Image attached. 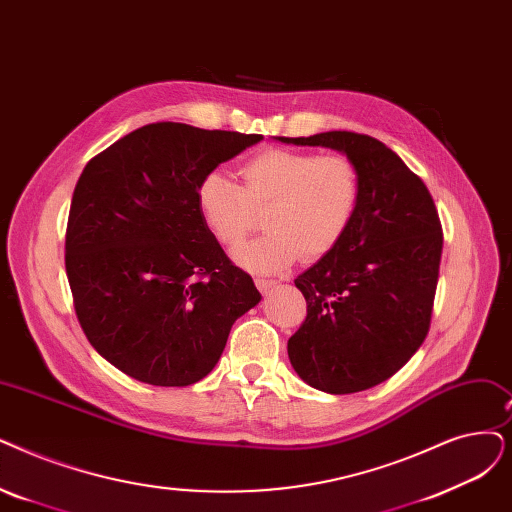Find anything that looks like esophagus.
Segmentation results:
<instances>
[{
  "label": "esophagus",
  "instance_id": "34e87169",
  "mask_svg": "<svg viewBox=\"0 0 512 512\" xmlns=\"http://www.w3.org/2000/svg\"><path fill=\"white\" fill-rule=\"evenodd\" d=\"M255 284H257V288H259L261 293H270L278 282L272 280V278H255Z\"/></svg>",
  "mask_w": 512,
  "mask_h": 512
}]
</instances>
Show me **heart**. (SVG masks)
<instances>
[{"label": "heart", "mask_w": 512, "mask_h": 512, "mask_svg": "<svg viewBox=\"0 0 512 512\" xmlns=\"http://www.w3.org/2000/svg\"><path fill=\"white\" fill-rule=\"evenodd\" d=\"M242 186L209 171L196 188L203 224L232 249L265 213L270 232L234 251L236 263L257 274L282 272L301 255L318 259L345 236L360 201V173L345 154L268 148L240 169Z\"/></svg>", "instance_id": "obj_1"}]
</instances>
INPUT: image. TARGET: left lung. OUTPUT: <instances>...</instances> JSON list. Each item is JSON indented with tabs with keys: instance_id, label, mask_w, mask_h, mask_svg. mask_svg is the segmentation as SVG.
<instances>
[{
	"instance_id": "8db88e82",
	"label": "left lung",
	"mask_w": 512,
	"mask_h": 512,
	"mask_svg": "<svg viewBox=\"0 0 512 512\" xmlns=\"http://www.w3.org/2000/svg\"><path fill=\"white\" fill-rule=\"evenodd\" d=\"M278 140L339 150L360 173L345 236L295 280L307 318L288 339V360L314 389H370L402 368L429 332L443 249L435 203L391 148L364 133Z\"/></svg>"
}]
</instances>
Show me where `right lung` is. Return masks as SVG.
<instances>
[{
	"label": "right lung",
	"instance_id": "obj_1",
	"mask_svg": "<svg viewBox=\"0 0 512 512\" xmlns=\"http://www.w3.org/2000/svg\"><path fill=\"white\" fill-rule=\"evenodd\" d=\"M261 138L163 121L85 165L66 226V276L87 341L131 379H205L232 324L261 301L196 205L198 182Z\"/></svg>",
	"mask_w": 512,
	"mask_h": 512
}]
</instances>
